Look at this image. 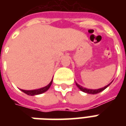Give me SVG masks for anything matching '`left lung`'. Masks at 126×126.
I'll return each mask as SVG.
<instances>
[{
	"label": "left lung",
	"mask_w": 126,
	"mask_h": 126,
	"mask_svg": "<svg viewBox=\"0 0 126 126\" xmlns=\"http://www.w3.org/2000/svg\"><path fill=\"white\" fill-rule=\"evenodd\" d=\"M76 84L77 86L79 88V90H82V92L88 93V94H97V93H100V92H102L103 90H104L105 88H107L109 86V84H108L107 86H105L104 88H100V89H97V90H91V89H88V88H85L82 87L81 86H79V84H78L77 83H76Z\"/></svg>",
	"instance_id": "left-lung-1"
}]
</instances>
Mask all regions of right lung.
Listing matches in <instances>:
<instances>
[{"label":"right lung","mask_w":126,"mask_h":126,"mask_svg":"<svg viewBox=\"0 0 126 126\" xmlns=\"http://www.w3.org/2000/svg\"><path fill=\"white\" fill-rule=\"evenodd\" d=\"M52 79L51 80V82H50L49 84L47 85V86H45L44 88H40V89H38V90H21L24 93H26L27 94L30 95V96H34V95H37V94H42V93H45L46 91L48 90V88L50 87V86L52 84Z\"/></svg>","instance_id":"add662e5"}]
</instances>
